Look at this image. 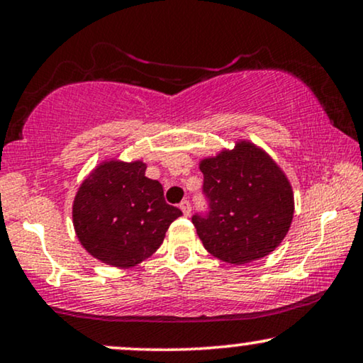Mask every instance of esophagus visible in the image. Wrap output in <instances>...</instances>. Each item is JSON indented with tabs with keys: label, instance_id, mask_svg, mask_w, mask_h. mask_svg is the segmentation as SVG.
<instances>
[{
	"label": "esophagus",
	"instance_id": "esophagus-1",
	"mask_svg": "<svg viewBox=\"0 0 363 363\" xmlns=\"http://www.w3.org/2000/svg\"><path fill=\"white\" fill-rule=\"evenodd\" d=\"M180 210L183 211V215L185 216H188L191 213V206H190V201L188 200H183L182 203H180Z\"/></svg>",
	"mask_w": 363,
	"mask_h": 363
}]
</instances>
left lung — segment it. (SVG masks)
<instances>
[{
    "label": "left lung",
    "instance_id": "obj_1",
    "mask_svg": "<svg viewBox=\"0 0 363 363\" xmlns=\"http://www.w3.org/2000/svg\"><path fill=\"white\" fill-rule=\"evenodd\" d=\"M203 195L210 211L191 221L205 250L230 264H246L276 250L294 216L292 186L279 165L247 140L203 158Z\"/></svg>",
    "mask_w": 363,
    "mask_h": 363
}]
</instances>
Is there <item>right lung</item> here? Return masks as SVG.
<instances>
[{
  "label": "right lung",
  "instance_id": "1",
  "mask_svg": "<svg viewBox=\"0 0 363 363\" xmlns=\"http://www.w3.org/2000/svg\"><path fill=\"white\" fill-rule=\"evenodd\" d=\"M140 160H106L79 186L72 223L89 255L106 264L132 267L152 256L168 226L182 216L168 205L160 182L145 177Z\"/></svg>",
  "mask_w": 363,
  "mask_h": 363
}]
</instances>
